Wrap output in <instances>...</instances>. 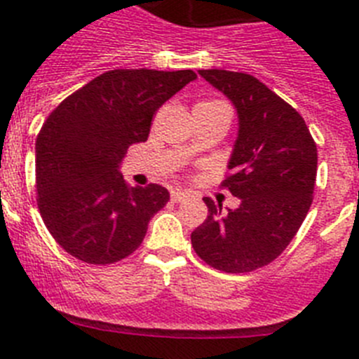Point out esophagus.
<instances>
[{"label":"esophagus","instance_id":"34e87169","mask_svg":"<svg viewBox=\"0 0 359 359\" xmlns=\"http://www.w3.org/2000/svg\"><path fill=\"white\" fill-rule=\"evenodd\" d=\"M187 198H189V196H187V192H183V190H172V192H170V199H172L174 203H182L185 201Z\"/></svg>","mask_w":359,"mask_h":359}]
</instances>
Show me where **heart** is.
I'll return each instance as SVG.
<instances>
[{"label": "heart", "mask_w": 359, "mask_h": 359, "mask_svg": "<svg viewBox=\"0 0 359 359\" xmlns=\"http://www.w3.org/2000/svg\"><path fill=\"white\" fill-rule=\"evenodd\" d=\"M201 104H214V102H201Z\"/></svg>", "instance_id": "heart-1"}]
</instances>
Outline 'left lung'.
<instances>
[{"instance_id": "1", "label": "left lung", "mask_w": 359, "mask_h": 359, "mask_svg": "<svg viewBox=\"0 0 359 359\" xmlns=\"http://www.w3.org/2000/svg\"><path fill=\"white\" fill-rule=\"evenodd\" d=\"M237 107L239 136L221 187L241 199L223 214L205 199L208 215L192 231L194 252L224 273H248L273 262L297 236L315 192L318 151L293 106L253 75L199 69Z\"/></svg>"}]
</instances>
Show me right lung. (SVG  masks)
Masks as SVG:
<instances>
[{"label": "right lung", "mask_w": 359, "mask_h": 359, "mask_svg": "<svg viewBox=\"0 0 359 359\" xmlns=\"http://www.w3.org/2000/svg\"><path fill=\"white\" fill-rule=\"evenodd\" d=\"M196 77L192 69H109L44 120L36 142L37 208L69 255L106 266L138 250L169 192L156 183L128 185L118 165L129 145L147 140L156 111Z\"/></svg>", "instance_id": "add662e5"}]
</instances>
